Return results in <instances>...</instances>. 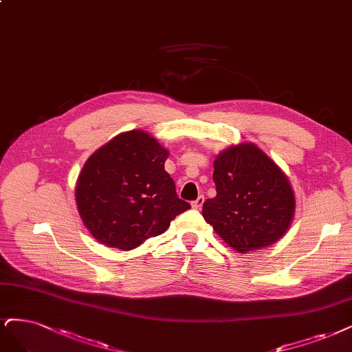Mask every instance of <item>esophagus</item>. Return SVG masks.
<instances>
[{
	"label": "esophagus",
	"mask_w": 352,
	"mask_h": 352,
	"mask_svg": "<svg viewBox=\"0 0 352 352\" xmlns=\"http://www.w3.org/2000/svg\"><path fill=\"white\" fill-rule=\"evenodd\" d=\"M204 201H205V198L204 197H198L195 201L192 202V208H195V210H199L202 205H204Z\"/></svg>",
	"instance_id": "34e87169"
}]
</instances>
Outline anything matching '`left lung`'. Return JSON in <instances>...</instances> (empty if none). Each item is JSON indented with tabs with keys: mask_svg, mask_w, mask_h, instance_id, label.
<instances>
[{
	"mask_svg": "<svg viewBox=\"0 0 352 352\" xmlns=\"http://www.w3.org/2000/svg\"><path fill=\"white\" fill-rule=\"evenodd\" d=\"M217 197L202 215L239 253L276 243L294 220L296 197L287 175L256 144L239 142L214 160Z\"/></svg>",
	"mask_w": 352,
	"mask_h": 352,
	"instance_id": "obj_1",
	"label": "left lung"
}]
</instances>
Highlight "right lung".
Here are the masks:
<instances>
[{"label": "right lung", "instance_id": "1", "mask_svg": "<svg viewBox=\"0 0 352 352\" xmlns=\"http://www.w3.org/2000/svg\"><path fill=\"white\" fill-rule=\"evenodd\" d=\"M167 157L168 150L141 129L122 132L89 157L77 179L76 202L99 243L132 250L163 234L190 208L164 170Z\"/></svg>", "mask_w": 352, "mask_h": 352}]
</instances>
